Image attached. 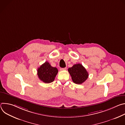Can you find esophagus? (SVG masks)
Masks as SVG:
<instances>
[{
    "label": "esophagus",
    "mask_w": 125,
    "mask_h": 125,
    "mask_svg": "<svg viewBox=\"0 0 125 125\" xmlns=\"http://www.w3.org/2000/svg\"><path fill=\"white\" fill-rule=\"evenodd\" d=\"M67 69L66 67L65 68H61V70H62V71H64V70H66Z\"/></svg>",
    "instance_id": "1"
}]
</instances>
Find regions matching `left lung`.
<instances>
[{
  "label": "left lung",
  "instance_id": "obj_1",
  "mask_svg": "<svg viewBox=\"0 0 125 125\" xmlns=\"http://www.w3.org/2000/svg\"><path fill=\"white\" fill-rule=\"evenodd\" d=\"M70 73L73 82L76 84H82L88 77V73L85 68L81 64H76L69 68Z\"/></svg>",
  "mask_w": 125,
  "mask_h": 125
}]
</instances>
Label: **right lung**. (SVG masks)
<instances>
[{
  "instance_id": "obj_1",
  "label": "right lung",
  "mask_w": 125,
  "mask_h": 125,
  "mask_svg": "<svg viewBox=\"0 0 125 125\" xmlns=\"http://www.w3.org/2000/svg\"><path fill=\"white\" fill-rule=\"evenodd\" d=\"M58 69L52 67L48 62H45L38 69V76L40 80L44 83L54 81L58 73Z\"/></svg>"
}]
</instances>
